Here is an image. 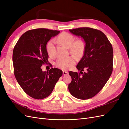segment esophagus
<instances>
[{"label":"esophagus","instance_id":"obj_1","mask_svg":"<svg viewBox=\"0 0 129 129\" xmlns=\"http://www.w3.org/2000/svg\"><path fill=\"white\" fill-rule=\"evenodd\" d=\"M67 74H68V73L67 72L63 71V75H67Z\"/></svg>","mask_w":129,"mask_h":129}]
</instances>
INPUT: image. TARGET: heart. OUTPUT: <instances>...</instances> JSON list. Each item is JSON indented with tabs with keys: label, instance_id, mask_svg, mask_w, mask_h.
<instances>
[{
	"label": "heart",
	"instance_id": "heart-1",
	"mask_svg": "<svg viewBox=\"0 0 129 129\" xmlns=\"http://www.w3.org/2000/svg\"><path fill=\"white\" fill-rule=\"evenodd\" d=\"M73 35L67 32H62L58 36L56 41L67 48H69V51L76 56H82L85 51V44L83 41L77 40ZM54 40H50L47 45V51L49 55L52 54ZM77 61V58L74 55H71L66 57L58 58L56 62L57 67L62 70H67L73 67Z\"/></svg>",
	"mask_w": 129,
	"mask_h": 129
}]
</instances>
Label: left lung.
Returning <instances> with one entry per match:
<instances>
[{"mask_svg":"<svg viewBox=\"0 0 129 129\" xmlns=\"http://www.w3.org/2000/svg\"><path fill=\"white\" fill-rule=\"evenodd\" d=\"M82 38L85 51L76 68L80 73L69 72L72 82L68 85L71 95L87 100L97 94L106 84L113 70V49L106 36L101 30L90 27L69 29ZM85 69L86 72L83 73Z\"/></svg>","mask_w":129,"mask_h":129,"instance_id":"1","label":"left lung"}]
</instances>
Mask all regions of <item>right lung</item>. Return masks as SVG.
Here are the masks:
<instances>
[{
    "label": "right lung",
    "mask_w": 129,
    "mask_h": 129,
    "mask_svg": "<svg viewBox=\"0 0 129 129\" xmlns=\"http://www.w3.org/2000/svg\"><path fill=\"white\" fill-rule=\"evenodd\" d=\"M59 33V30L46 28L29 30L22 35L14 47L12 60L15 79L33 99L48 97L62 75V71L56 68L47 72L41 68L48 62L47 44Z\"/></svg>",
    "instance_id": "right-lung-1"
}]
</instances>
